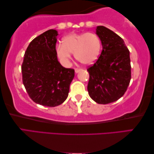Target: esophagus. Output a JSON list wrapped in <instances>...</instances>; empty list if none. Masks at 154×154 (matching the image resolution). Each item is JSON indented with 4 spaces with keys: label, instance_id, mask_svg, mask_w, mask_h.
Masks as SVG:
<instances>
[{
    "label": "esophagus",
    "instance_id": "1",
    "mask_svg": "<svg viewBox=\"0 0 154 154\" xmlns=\"http://www.w3.org/2000/svg\"><path fill=\"white\" fill-rule=\"evenodd\" d=\"M82 69H79V68H76V69H75V72L77 74V73H79V72L82 71Z\"/></svg>",
    "mask_w": 154,
    "mask_h": 154
}]
</instances>
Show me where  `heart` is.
<instances>
[{
  "mask_svg": "<svg viewBox=\"0 0 154 154\" xmlns=\"http://www.w3.org/2000/svg\"><path fill=\"white\" fill-rule=\"evenodd\" d=\"M102 49L100 37L94 32L72 33L64 37L62 44H58L56 52L64 64H68L72 54L78 61L84 65H91L97 59Z\"/></svg>",
  "mask_w": 154,
  "mask_h": 154,
  "instance_id": "obj_1",
  "label": "heart"
}]
</instances>
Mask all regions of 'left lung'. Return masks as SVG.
I'll return each instance as SVG.
<instances>
[{"instance_id":"left-lung-1","label":"left lung","mask_w":154,"mask_h":154,"mask_svg":"<svg viewBox=\"0 0 154 154\" xmlns=\"http://www.w3.org/2000/svg\"><path fill=\"white\" fill-rule=\"evenodd\" d=\"M96 34L102 50L96 62L87 69V90L95 102L106 104L122 97L130 84V51L122 37L105 26H98Z\"/></svg>"}]
</instances>
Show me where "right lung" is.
<instances>
[{
  "instance_id": "obj_1",
  "label": "right lung",
  "mask_w": 154,
  "mask_h": 154,
  "mask_svg": "<svg viewBox=\"0 0 154 154\" xmlns=\"http://www.w3.org/2000/svg\"><path fill=\"white\" fill-rule=\"evenodd\" d=\"M56 30L50 29L30 43L22 64V82L31 99L54 107L67 99L74 69L63 67L56 52Z\"/></svg>"
}]
</instances>
